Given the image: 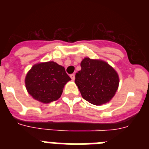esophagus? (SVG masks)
I'll list each match as a JSON object with an SVG mask.
<instances>
[{"instance_id":"1","label":"esophagus","mask_w":149,"mask_h":149,"mask_svg":"<svg viewBox=\"0 0 149 149\" xmlns=\"http://www.w3.org/2000/svg\"><path fill=\"white\" fill-rule=\"evenodd\" d=\"M70 76V78H71L72 81H74L75 80V75L74 74H71Z\"/></svg>"}]
</instances>
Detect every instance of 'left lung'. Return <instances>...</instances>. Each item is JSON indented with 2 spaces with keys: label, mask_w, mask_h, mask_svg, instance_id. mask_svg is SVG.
<instances>
[{
  "label": "left lung",
  "mask_w": 149,
  "mask_h": 149,
  "mask_svg": "<svg viewBox=\"0 0 149 149\" xmlns=\"http://www.w3.org/2000/svg\"><path fill=\"white\" fill-rule=\"evenodd\" d=\"M81 67L75 76V83L82 97L94 105L109 102L119 86L116 70L102 60L89 58L82 60Z\"/></svg>",
  "instance_id": "1"
}]
</instances>
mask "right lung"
I'll use <instances>...</instances> for the list:
<instances>
[{
    "instance_id": "obj_1",
    "label": "right lung",
    "mask_w": 149,
    "mask_h": 149,
    "mask_svg": "<svg viewBox=\"0 0 149 149\" xmlns=\"http://www.w3.org/2000/svg\"><path fill=\"white\" fill-rule=\"evenodd\" d=\"M70 80L63 66L48 61L31 67L25 77V86L33 99L48 104L61 97L64 86Z\"/></svg>"
}]
</instances>
